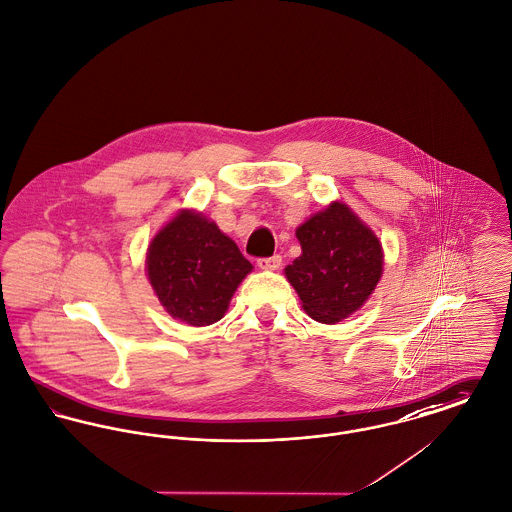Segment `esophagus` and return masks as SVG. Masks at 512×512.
<instances>
[{"label": "esophagus", "mask_w": 512, "mask_h": 512, "mask_svg": "<svg viewBox=\"0 0 512 512\" xmlns=\"http://www.w3.org/2000/svg\"><path fill=\"white\" fill-rule=\"evenodd\" d=\"M258 266L262 268V270H279V266H281V256L279 254H273L270 258H260L258 260Z\"/></svg>", "instance_id": "obj_1"}]
</instances>
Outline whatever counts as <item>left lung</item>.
Segmentation results:
<instances>
[{
  "mask_svg": "<svg viewBox=\"0 0 512 512\" xmlns=\"http://www.w3.org/2000/svg\"><path fill=\"white\" fill-rule=\"evenodd\" d=\"M301 256L285 268L308 316L336 324L375 291L382 246L375 233L341 202L314 213L297 229Z\"/></svg>",
  "mask_w": 512,
  "mask_h": 512,
  "instance_id": "8db88e82",
  "label": "left lung"
}]
</instances>
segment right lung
I'll return each mask as SVG.
<instances>
[{
	"mask_svg": "<svg viewBox=\"0 0 512 512\" xmlns=\"http://www.w3.org/2000/svg\"><path fill=\"white\" fill-rule=\"evenodd\" d=\"M145 270L172 318L209 326L223 318L252 264L213 221L182 209L151 240Z\"/></svg>",
	"mask_w": 512,
	"mask_h": 512,
	"instance_id": "1",
	"label": "right lung"
}]
</instances>
